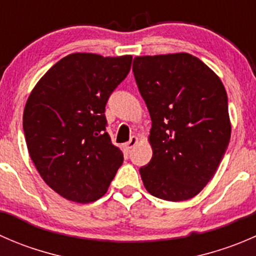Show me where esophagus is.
I'll list each match as a JSON object with an SVG mask.
<instances>
[{
  "instance_id": "esophagus-1",
  "label": "esophagus",
  "mask_w": 256,
  "mask_h": 256,
  "mask_svg": "<svg viewBox=\"0 0 256 256\" xmlns=\"http://www.w3.org/2000/svg\"><path fill=\"white\" fill-rule=\"evenodd\" d=\"M138 144V138H136V136H132V138H130V141L126 144H124V148L126 150V151H130L132 147H135L136 144Z\"/></svg>"
}]
</instances>
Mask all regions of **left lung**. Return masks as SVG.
<instances>
[{
  "instance_id": "8db88e82",
  "label": "left lung",
  "mask_w": 256,
  "mask_h": 256,
  "mask_svg": "<svg viewBox=\"0 0 256 256\" xmlns=\"http://www.w3.org/2000/svg\"><path fill=\"white\" fill-rule=\"evenodd\" d=\"M132 70L152 121V158L140 168L144 188L171 202L193 198L213 178L230 140L226 88L188 53L135 56Z\"/></svg>"
}]
</instances>
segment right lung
<instances>
[{
    "instance_id": "obj_1",
    "label": "right lung",
    "mask_w": 256,
    "mask_h": 256,
    "mask_svg": "<svg viewBox=\"0 0 256 256\" xmlns=\"http://www.w3.org/2000/svg\"><path fill=\"white\" fill-rule=\"evenodd\" d=\"M131 62V56L72 53L54 64L28 96L23 131L30 160L66 200H99L122 164L124 154L112 144L104 112Z\"/></svg>"
}]
</instances>
